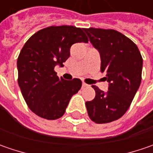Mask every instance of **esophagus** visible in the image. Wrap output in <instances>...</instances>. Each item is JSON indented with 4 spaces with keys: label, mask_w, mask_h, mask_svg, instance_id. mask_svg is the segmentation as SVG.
I'll return each instance as SVG.
<instances>
[{
    "label": "esophagus",
    "mask_w": 153,
    "mask_h": 153,
    "mask_svg": "<svg viewBox=\"0 0 153 153\" xmlns=\"http://www.w3.org/2000/svg\"><path fill=\"white\" fill-rule=\"evenodd\" d=\"M88 84H86L85 82H82V88H86V87H88Z\"/></svg>",
    "instance_id": "obj_1"
}]
</instances>
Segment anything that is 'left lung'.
<instances>
[{
	"instance_id": "obj_1",
	"label": "left lung",
	"mask_w": 153,
	"mask_h": 153,
	"mask_svg": "<svg viewBox=\"0 0 153 153\" xmlns=\"http://www.w3.org/2000/svg\"><path fill=\"white\" fill-rule=\"evenodd\" d=\"M100 55L108 91L93 85L95 97L86 102L88 117L96 123L117 120L129 108L141 82L143 59L137 46L115 30L83 29Z\"/></svg>"
}]
</instances>
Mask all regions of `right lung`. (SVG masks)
<instances>
[{
	"mask_svg": "<svg viewBox=\"0 0 153 153\" xmlns=\"http://www.w3.org/2000/svg\"><path fill=\"white\" fill-rule=\"evenodd\" d=\"M88 42L83 29L71 25L47 27L35 33L18 58V82L27 105L35 114L48 119L61 117L71 98L79 91L82 81L59 78L57 65L70 57L74 43Z\"/></svg>",
	"mask_w": 153,
	"mask_h": 153,
	"instance_id": "obj_1",
	"label": "right lung"
}]
</instances>
